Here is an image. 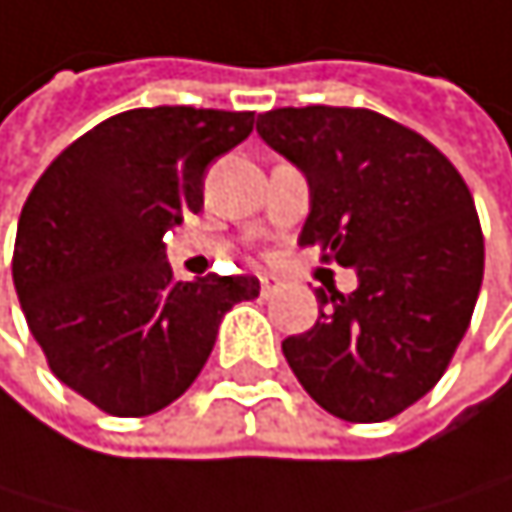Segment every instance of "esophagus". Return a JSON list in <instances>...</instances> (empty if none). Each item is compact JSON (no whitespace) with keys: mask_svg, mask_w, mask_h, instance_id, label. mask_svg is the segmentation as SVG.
I'll return each instance as SVG.
<instances>
[{"mask_svg":"<svg viewBox=\"0 0 512 512\" xmlns=\"http://www.w3.org/2000/svg\"><path fill=\"white\" fill-rule=\"evenodd\" d=\"M282 291V279H276V276H264L261 279V294L264 297H273V294H279Z\"/></svg>","mask_w":512,"mask_h":512,"instance_id":"obj_1","label":"esophagus"}]
</instances>
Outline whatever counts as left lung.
<instances>
[{"label":"left lung","instance_id":"1","mask_svg":"<svg viewBox=\"0 0 512 512\" xmlns=\"http://www.w3.org/2000/svg\"><path fill=\"white\" fill-rule=\"evenodd\" d=\"M258 133L309 181L300 245L358 273L352 294L315 288L318 321L282 343L288 367L337 419H394L440 382L480 297L486 245L464 178L370 108H273Z\"/></svg>","mask_w":512,"mask_h":512}]
</instances>
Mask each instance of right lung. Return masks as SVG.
I'll return each instance as SVG.
<instances>
[{
	"label": "right lung",
	"instance_id": "right-lung-1",
	"mask_svg": "<svg viewBox=\"0 0 512 512\" xmlns=\"http://www.w3.org/2000/svg\"><path fill=\"white\" fill-rule=\"evenodd\" d=\"M254 112L157 105L87 130L29 191L11 276L51 373L108 416L169 407L200 376L221 318L261 294L254 276L178 282L163 233L203 209L209 163Z\"/></svg>",
	"mask_w": 512,
	"mask_h": 512
}]
</instances>
